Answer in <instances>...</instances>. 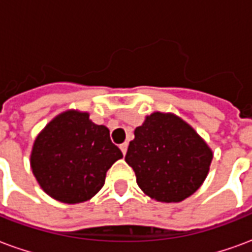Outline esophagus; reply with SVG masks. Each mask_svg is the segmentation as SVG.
<instances>
[{
	"mask_svg": "<svg viewBox=\"0 0 252 252\" xmlns=\"http://www.w3.org/2000/svg\"><path fill=\"white\" fill-rule=\"evenodd\" d=\"M120 150H121V153L126 155V150H128V143L126 142V143H123V144H120Z\"/></svg>",
	"mask_w": 252,
	"mask_h": 252,
	"instance_id": "34e87169",
	"label": "esophagus"
}]
</instances>
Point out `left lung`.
Returning <instances> with one entry per match:
<instances>
[{"mask_svg":"<svg viewBox=\"0 0 252 252\" xmlns=\"http://www.w3.org/2000/svg\"><path fill=\"white\" fill-rule=\"evenodd\" d=\"M212 158L211 148L188 123L173 113L155 112L135 129L126 162L148 197L180 202L202 185Z\"/></svg>","mask_w":252,"mask_h":252,"instance_id":"obj_1","label":"left lung"}]
</instances>
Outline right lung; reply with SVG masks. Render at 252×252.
Here are the masks:
<instances>
[{"label": "right lung", "mask_w": 252, "mask_h": 252, "mask_svg": "<svg viewBox=\"0 0 252 252\" xmlns=\"http://www.w3.org/2000/svg\"><path fill=\"white\" fill-rule=\"evenodd\" d=\"M123 158L109 129L97 126L89 113L67 110L37 135L31 167L47 194L66 204L90 200L105 184L106 171Z\"/></svg>", "instance_id": "obj_1"}]
</instances>
